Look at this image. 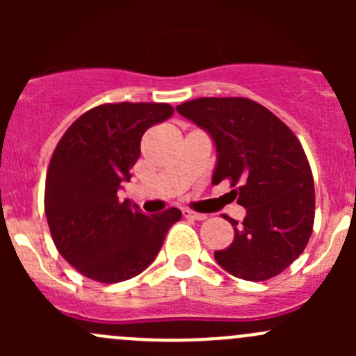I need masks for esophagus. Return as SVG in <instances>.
Listing matches in <instances>:
<instances>
[{"label": "esophagus", "mask_w": 356, "mask_h": 356, "mask_svg": "<svg viewBox=\"0 0 356 356\" xmlns=\"http://www.w3.org/2000/svg\"><path fill=\"white\" fill-rule=\"evenodd\" d=\"M182 215H184L186 218H193V220H204V218H207V215L196 213V211L193 210H182Z\"/></svg>", "instance_id": "esophagus-1"}]
</instances>
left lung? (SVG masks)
<instances>
[{
	"mask_svg": "<svg viewBox=\"0 0 356 356\" xmlns=\"http://www.w3.org/2000/svg\"><path fill=\"white\" fill-rule=\"evenodd\" d=\"M179 113L211 138L217 152L211 182H239L243 224L227 218L234 241L213 257L245 281H267L307 246L315 215L310 165L296 136L270 110L246 98H198Z\"/></svg>",
	"mask_w": 356,
	"mask_h": 356,
	"instance_id": "left-lung-1",
	"label": "left lung"
}]
</instances>
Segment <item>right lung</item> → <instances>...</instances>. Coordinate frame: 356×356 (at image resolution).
<instances>
[{
  "label": "right lung",
  "instance_id": "1",
  "mask_svg": "<svg viewBox=\"0 0 356 356\" xmlns=\"http://www.w3.org/2000/svg\"><path fill=\"white\" fill-rule=\"evenodd\" d=\"M172 115L167 103L102 105L60 139L46 175L44 211L60 254L86 277L120 282L141 274L181 218L177 208L148 217L117 196L131 181L143 134Z\"/></svg>",
  "mask_w": 356,
  "mask_h": 356
}]
</instances>
